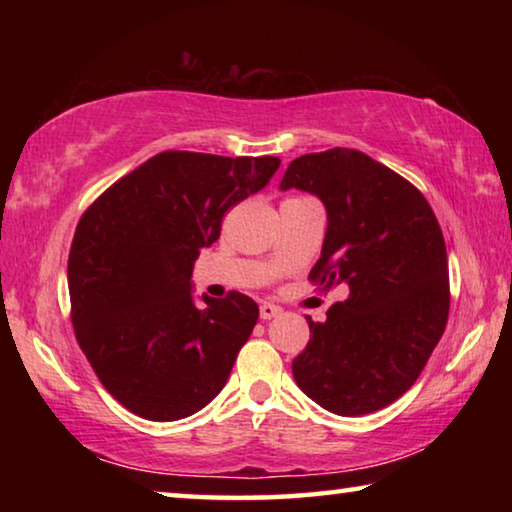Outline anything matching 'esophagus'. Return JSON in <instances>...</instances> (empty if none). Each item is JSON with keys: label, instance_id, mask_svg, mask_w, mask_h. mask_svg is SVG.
Listing matches in <instances>:
<instances>
[{"label": "esophagus", "instance_id": "obj_1", "mask_svg": "<svg viewBox=\"0 0 512 512\" xmlns=\"http://www.w3.org/2000/svg\"><path fill=\"white\" fill-rule=\"evenodd\" d=\"M280 314H282V309L273 305V302H262V307H259V318L262 320H271Z\"/></svg>", "mask_w": 512, "mask_h": 512}]
</instances>
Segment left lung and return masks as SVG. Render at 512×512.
<instances>
[{
	"instance_id": "8db88e82",
	"label": "left lung",
	"mask_w": 512,
	"mask_h": 512,
	"mask_svg": "<svg viewBox=\"0 0 512 512\" xmlns=\"http://www.w3.org/2000/svg\"><path fill=\"white\" fill-rule=\"evenodd\" d=\"M280 189L325 205L327 232L309 280L350 289L325 323L307 318L296 384L336 415L384 409L420 377L447 325V248L436 214L409 180L354 149L300 155Z\"/></svg>"
}]
</instances>
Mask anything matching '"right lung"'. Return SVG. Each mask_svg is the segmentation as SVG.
Segmentation results:
<instances>
[{"instance_id": "right-lung-1", "label": "right lung", "mask_w": 512, "mask_h": 512, "mask_svg": "<svg viewBox=\"0 0 512 512\" xmlns=\"http://www.w3.org/2000/svg\"><path fill=\"white\" fill-rule=\"evenodd\" d=\"M277 169L273 155L164 151L81 216L67 262L76 341L131 413L173 422L221 393L259 307L237 291L196 307L194 262L219 239L223 214Z\"/></svg>"}]
</instances>
